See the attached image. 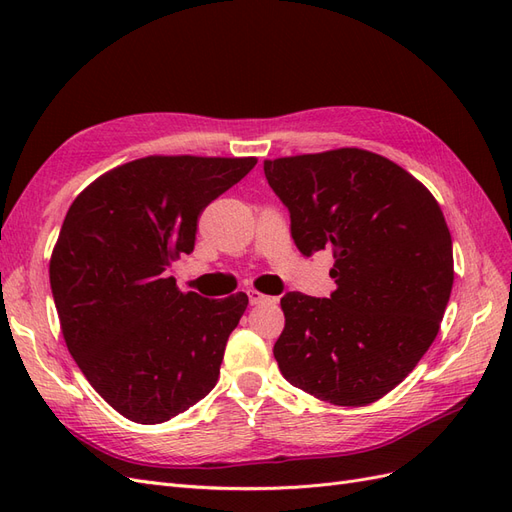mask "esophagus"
Instances as JSON below:
<instances>
[{"label": "esophagus", "instance_id": "1", "mask_svg": "<svg viewBox=\"0 0 512 512\" xmlns=\"http://www.w3.org/2000/svg\"><path fill=\"white\" fill-rule=\"evenodd\" d=\"M247 297H250V303H252V305H260V303H275V301H277L275 297H267V294H262V292L254 290V288L247 290Z\"/></svg>", "mask_w": 512, "mask_h": 512}]
</instances>
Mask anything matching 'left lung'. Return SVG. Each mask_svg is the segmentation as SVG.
Listing matches in <instances>:
<instances>
[{
	"label": "left lung",
	"instance_id": "left-lung-1",
	"mask_svg": "<svg viewBox=\"0 0 512 512\" xmlns=\"http://www.w3.org/2000/svg\"><path fill=\"white\" fill-rule=\"evenodd\" d=\"M303 256L331 250L329 299L286 292L273 346L282 376L335 406H367L421 361L453 288V241L436 198L365 149L265 162Z\"/></svg>",
	"mask_w": 512,
	"mask_h": 512
}]
</instances>
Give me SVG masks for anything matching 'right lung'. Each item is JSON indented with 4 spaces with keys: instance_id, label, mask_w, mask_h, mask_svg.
Here are the masks:
<instances>
[{
    "instance_id": "obj_1",
    "label": "right lung",
    "mask_w": 512,
    "mask_h": 512,
    "mask_svg": "<svg viewBox=\"0 0 512 512\" xmlns=\"http://www.w3.org/2000/svg\"><path fill=\"white\" fill-rule=\"evenodd\" d=\"M256 158L149 156L113 168L70 205L51 256L66 346L119 414L156 425L218 382L247 294L181 292L170 262L194 252L198 215Z\"/></svg>"
}]
</instances>
